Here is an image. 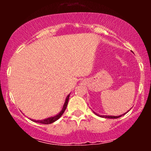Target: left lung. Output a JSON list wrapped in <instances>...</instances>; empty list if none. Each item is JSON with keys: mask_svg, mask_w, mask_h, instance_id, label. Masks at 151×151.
<instances>
[{"mask_svg": "<svg viewBox=\"0 0 151 151\" xmlns=\"http://www.w3.org/2000/svg\"><path fill=\"white\" fill-rule=\"evenodd\" d=\"M128 111H127V112H128ZM127 112H126V113H127ZM93 113L96 114V115L102 117V118H106V119H117V118H119V117L122 116L123 115H124V114H126V113H125V114H122V115H120V116H104V115H99V114L95 113L94 111H93Z\"/></svg>", "mask_w": 151, "mask_h": 151, "instance_id": "left-lung-1", "label": "left lung"}]
</instances>
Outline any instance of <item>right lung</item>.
<instances>
[{
	"label": "right lung",
	"mask_w": 151,
	"mask_h": 151,
	"mask_svg": "<svg viewBox=\"0 0 151 151\" xmlns=\"http://www.w3.org/2000/svg\"><path fill=\"white\" fill-rule=\"evenodd\" d=\"M70 93H69V94L67 95V97H66L65 104H64L62 111L60 112V113L57 114V115L54 116H50L49 118H47V119H42V120H35V119H30V120L34 121V122L39 123V124H52V123H54L57 120H58V119L62 116V115L64 114V112H65L66 108H67V104H68V101H69V98H70Z\"/></svg>",
	"instance_id": "1"
}]
</instances>
